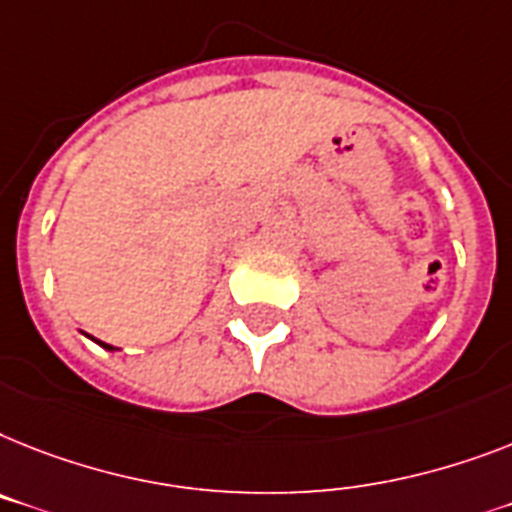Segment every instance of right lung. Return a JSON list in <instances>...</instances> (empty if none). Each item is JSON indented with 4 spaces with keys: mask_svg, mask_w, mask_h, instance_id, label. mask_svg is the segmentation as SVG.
<instances>
[{
    "mask_svg": "<svg viewBox=\"0 0 512 512\" xmlns=\"http://www.w3.org/2000/svg\"><path fill=\"white\" fill-rule=\"evenodd\" d=\"M91 340H94V337H91ZM94 342H96V345H101V348H104V350H109V353H114V350H117V348H112L109 342H101V340H94Z\"/></svg>",
    "mask_w": 512,
    "mask_h": 512,
    "instance_id": "1",
    "label": "right lung"
}]
</instances>
